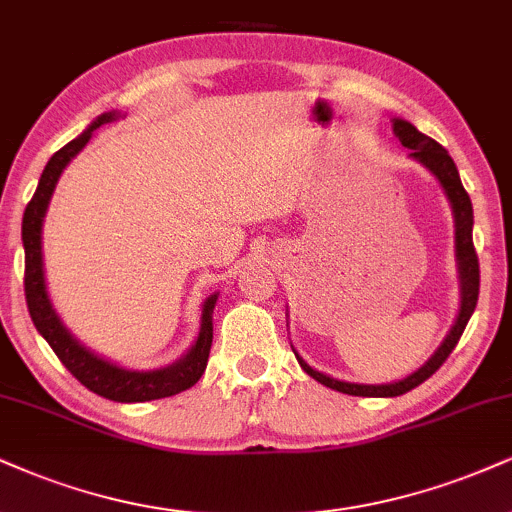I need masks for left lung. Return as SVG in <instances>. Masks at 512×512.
Wrapping results in <instances>:
<instances>
[{"label":"left lung","instance_id":"1","mask_svg":"<svg viewBox=\"0 0 512 512\" xmlns=\"http://www.w3.org/2000/svg\"><path fill=\"white\" fill-rule=\"evenodd\" d=\"M394 132L399 137V142L403 147L410 149V156L418 159L422 166L430 168L437 180L444 187L446 197H449L451 206H453V218H456V256H458V270H460V311L456 318V325L451 327V332L446 334L444 344L434 351V356L422 365L420 370H415L413 375H408L406 380L394 382V384H351V382H339L334 377H327L323 372L313 370L311 365H306L299 356V365L304 368L313 380H318L325 387H330L334 391H342V394L349 396H375V399H387V396H401L406 391L415 389L418 384L425 380H430L441 368V363L451 356V351L456 349L460 334H463L465 325H468L470 315L475 313L477 306V296H479V258L475 251V244H472V201L465 192L463 182H460L458 168L453 159L449 156V151L441 147L439 142H434L432 137L422 135V132L410 125L408 121H401L396 118L394 121Z\"/></svg>","mask_w":512,"mask_h":512}]
</instances>
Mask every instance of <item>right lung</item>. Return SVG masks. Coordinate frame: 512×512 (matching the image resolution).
<instances>
[{"mask_svg": "<svg viewBox=\"0 0 512 512\" xmlns=\"http://www.w3.org/2000/svg\"><path fill=\"white\" fill-rule=\"evenodd\" d=\"M116 118V113H104L94 121L90 128L82 132L80 137H75L73 142H68L66 147H61L56 154L49 159L47 166L42 170L40 185H37L33 199L28 201L23 213V249H25V304H28L30 318L37 327V332L47 339V344L52 346V351L59 356V361L66 365L68 372L85 384L87 389L94 394L104 396L109 401L118 403H140V401H154V399H166V396H175L180 391L199 382V377L204 375L206 363H208V351H211L213 342V308H216L218 296H208L204 311H201V332L197 337V344L187 351L185 358H180L178 363L168 365L161 370H149V372H137V370H123L118 365H113L104 358H97L92 351H87L85 346L78 344V339L71 337V332L61 325L59 315L54 313L52 304H49L47 287H44V273H42V220L47 213L49 199L59 180L61 170L66 168V163L73 159L78 151L90 142L92 132L99 125L109 123Z\"/></svg>", "mask_w": 512, "mask_h": 512, "instance_id": "right-lung-1", "label": "right lung"}]
</instances>
